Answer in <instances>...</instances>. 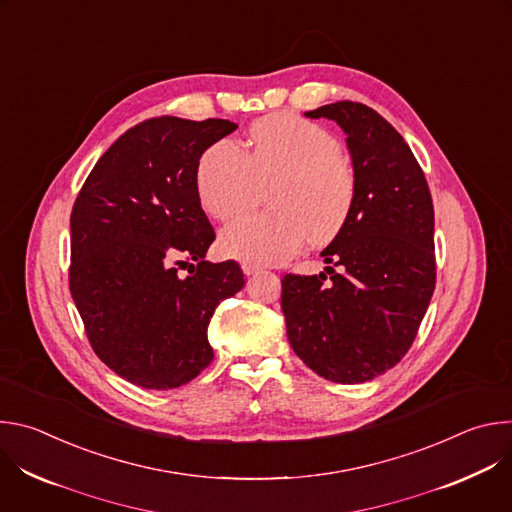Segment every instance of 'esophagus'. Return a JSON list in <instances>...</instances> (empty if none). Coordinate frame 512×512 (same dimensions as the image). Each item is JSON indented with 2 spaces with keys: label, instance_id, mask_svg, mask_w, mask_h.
I'll use <instances>...</instances> for the list:
<instances>
[{
  "label": "esophagus",
  "instance_id": "1",
  "mask_svg": "<svg viewBox=\"0 0 512 512\" xmlns=\"http://www.w3.org/2000/svg\"><path fill=\"white\" fill-rule=\"evenodd\" d=\"M241 267H243V273H245V275H253V273L259 271V267L253 265V263H243Z\"/></svg>",
  "mask_w": 512,
  "mask_h": 512
}]
</instances>
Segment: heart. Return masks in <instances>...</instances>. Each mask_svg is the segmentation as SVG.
Here are the masks:
<instances>
[{
	"label": "heart",
	"mask_w": 512,
	"mask_h": 512,
	"mask_svg": "<svg viewBox=\"0 0 512 512\" xmlns=\"http://www.w3.org/2000/svg\"><path fill=\"white\" fill-rule=\"evenodd\" d=\"M251 150L223 137L198 160L196 194L216 221L251 210L263 186L273 210L239 218L221 233L227 257L273 265L294 255L310 237L330 243L346 227L356 202V172L326 127L294 113H273L251 129Z\"/></svg>",
	"instance_id": "b5f03b06"
}]
</instances>
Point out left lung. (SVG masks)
<instances>
[{
    "label": "left lung",
    "instance_id": "8db88e82",
    "mask_svg": "<svg viewBox=\"0 0 512 512\" xmlns=\"http://www.w3.org/2000/svg\"><path fill=\"white\" fill-rule=\"evenodd\" d=\"M306 117L334 119L348 135L356 202L322 251L334 267L281 279L287 340L320 377L367 383L407 354L433 296L431 194L409 145L375 109L338 101Z\"/></svg>",
    "mask_w": 512,
    "mask_h": 512
}]
</instances>
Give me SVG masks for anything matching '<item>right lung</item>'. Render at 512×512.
Masks as SVG:
<instances>
[{
	"instance_id": "1",
	"label": "right lung",
	"mask_w": 512,
	"mask_h": 512,
	"mask_svg": "<svg viewBox=\"0 0 512 512\" xmlns=\"http://www.w3.org/2000/svg\"><path fill=\"white\" fill-rule=\"evenodd\" d=\"M235 129L227 119L143 121L101 156L72 206V300L95 354L137 387L198 377L214 356L216 306L245 285L239 263L204 261L214 229L194 184L204 150Z\"/></svg>"
}]
</instances>
